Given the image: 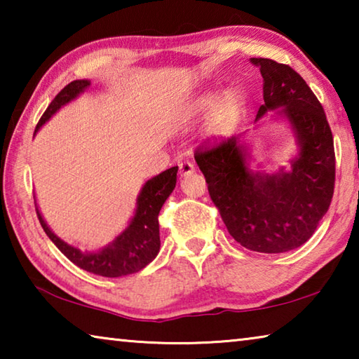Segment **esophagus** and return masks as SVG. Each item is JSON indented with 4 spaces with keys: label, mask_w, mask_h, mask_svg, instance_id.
Returning a JSON list of instances; mask_svg holds the SVG:
<instances>
[{
    "label": "esophagus",
    "mask_w": 359,
    "mask_h": 359,
    "mask_svg": "<svg viewBox=\"0 0 359 359\" xmlns=\"http://www.w3.org/2000/svg\"><path fill=\"white\" fill-rule=\"evenodd\" d=\"M179 172L182 177H185V175H190L194 172V165L191 161H182L179 163Z\"/></svg>",
    "instance_id": "esophagus-1"
}]
</instances>
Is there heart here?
Instances as JSON below:
<instances>
[{"instance_id": "heart-1", "label": "heart", "mask_w": 359, "mask_h": 359, "mask_svg": "<svg viewBox=\"0 0 359 359\" xmlns=\"http://www.w3.org/2000/svg\"><path fill=\"white\" fill-rule=\"evenodd\" d=\"M210 117V135L212 136H223L233 128L236 120L239 117L241 112V98L238 93L226 92L220 96L217 101L215 95L205 93L201 98H198L193 102L185 114L187 123H193V121L204 118L205 115Z\"/></svg>"}]
</instances>
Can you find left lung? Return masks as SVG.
Wrapping results in <instances>:
<instances>
[{"label": "left lung", "mask_w": 359, "mask_h": 359, "mask_svg": "<svg viewBox=\"0 0 359 359\" xmlns=\"http://www.w3.org/2000/svg\"><path fill=\"white\" fill-rule=\"evenodd\" d=\"M250 62L264 82L257 120L282 107L277 114L294 131L299 151L291 169L253 171L241 135L212 147L201 145L194 160L234 241L253 252L283 253L306 244L330 209L336 180L332 133L323 106L291 66L269 58Z\"/></svg>", "instance_id": "1"}]
</instances>
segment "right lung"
<instances>
[{
  "label": "right lung",
  "mask_w": 359,
  "mask_h": 359,
  "mask_svg": "<svg viewBox=\"0 0 359 359\" xmlns=\"http://www.w3.org/2000/svg\"><path fill=\"white\" fill-rule=\"evenodd\" d=\"M88 87L90 81H74L66 85L46 109L39 123L36 125L34 135L60 107L77 98ZM177 169V166L169 168L166 171L145 182L137 196L136 212L130 224L125 228L123 233H120L111 244L106 245L100 252H82L77 247L66 244L65 241L60 239L57 234H53L52 229L47 226L38 208H36V214H38L41 226L46 231L48 239L58 247V250L66 258L81 267V269L102 277H121L135 274V272L144 269L145 266L151 263L158 252H160L158 214H160L163 204H165L169 194L175 188Z\"/></svg>",
  "instance_id": "add662e5"
}]
</instances>
